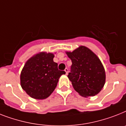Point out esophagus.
<instances>
[{"instance_id":"obj_1","label":"esophagus","mask_w":126,"mask_h":126,"mask_svg":"<svg viewBox=\"0 0 126 126\" xmlns=\"http://www.w3.org/2000/svg\"><path fill=\"white\" fill-rule=\"evenodd\" d=\"M65 74H66V75H67V74H68V69L67 68H66L65 69Z\"/></svg>"}]
</instances>
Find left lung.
<instances>
[{
	"instance_id": "8db88e82",
	"label": "left lung",
	"mask_w": 126,
	"mask_h": 126,
	"mask_svg": "<svg viewBox=\"0 0 126 126\" xmlns=\"http://www.w3.org/2000/svg\"><path fill=\"white\" fill-rule=\"evenodd\" d=\"M66 54L72 63L68 78L74 90L85 98L98 94L106 83V71L98 57L85 46Z\"/></svg>"
}]
</instances>
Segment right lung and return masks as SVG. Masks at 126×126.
Segmentation results:
<instances>
[{
	"label": "right lung",
	"mask_w": 126,
	"mask_h": 126,
	"mask_svg": "<svg viewBox=\"0 0 126 126\" xmlns=\"http://www.w3.org/2000/svg\"><path fill=\"white\" fill-rule=\"evenodd\" d=\"M54 54L41 52L35 54L24 64L20 72V85L30 96L43 100L56 89L58 81L65 71L58 70L54 62Z\"/></svg>",
	"instance_id": "add662e5"
}]
</instances>
